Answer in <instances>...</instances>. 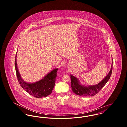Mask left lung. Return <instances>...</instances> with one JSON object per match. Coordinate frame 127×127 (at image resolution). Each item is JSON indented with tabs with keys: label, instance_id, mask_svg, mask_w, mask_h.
<instances>
[{
	"label": "left lung",
	"instance_id": "obj_1",
	"mask_svg": "<svg viewBox=\"0 0 127 127\" xmlns=\"http://www.w3.org/2000/svg\"><path fill=\"white\" fill-rule=\"evenodd\" d=\"M112 71V64L110 71L107 76L100 82L95 85L86 86L81 84L79 81V79L73 76L70 75L71 78V84L73 92L77 95L80 96H93L98 93L101 89L107 83L111 76Z\"/></svg>",
	"mask_w": 127,
	"mask_h": 127
}]
</instances>
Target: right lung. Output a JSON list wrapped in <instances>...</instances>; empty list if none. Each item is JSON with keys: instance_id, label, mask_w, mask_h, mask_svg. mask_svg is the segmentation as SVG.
<instances>
[{"instance_id": "right-lung-1", "label": "right lung", "mask_w": 127, "mask_h": 127, "mask_svg": "<svg viewBox=\"0 0 127 127\" xmlns=\"http://www.w3.org/2000/svg\"><path fill=\"white\" fill-rule=\"evenodd\" d=\"M17 55H16L15 66L17 77L18 82L25 91L33 97L41 98L50 95L54 87L58 68H55L49 73L44 78L36 82L30 83L24 81L19 73L17 64Z\"/></svg>"}]
</instances>
